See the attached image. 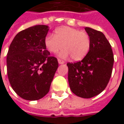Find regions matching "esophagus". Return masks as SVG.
Instances as JSON below:
<instances>
[{
  "instance_id": "esophagus-1",
  "label": "esophagus",
  "mask_w": 124,
  "mask_h": 124,
  "mask_svg": "<svg viewBox=\"0 0 124 124\" xmlns=\"http://www.w3.org/2000/svg\"><path fill=\"white\" fill-rule=\"evenodd\" d=\"M58 63H59L60 64H64V62L62 60H60V59H58Z\"/></svg>"
}]
</instances>
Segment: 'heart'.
Segmentation results:
<instances>
[{"label":"heart","instance_id":"b5f03b06","mask_svg":"<svg viewBox=\"0 0 124 124\" xmlns=\"http://www.w3.org/2000/svg\"><path fill=\"white\" fill-rule=\"evenodd\" d=\"M90 44L88 33L69 26L57 28L54 35L47 36L44 40L45 46L50 52L56 54L64 48L65 50L61 52L60 56L67 58L70 56L75 61L81 60L86 56Z\"/></svg>","mask_w":124,"mask_h":124}]
</instances>
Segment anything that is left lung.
I'll use <instances>...</instances> for the list:
<instances>
[{"label":"left lung","mask_w":124,"mask_h":124,"mask_svg":"<svg viewBox=\"0 0 124 124\" xmlns=\"http://www.w3.org/2000/svg\"><path fill=\"white\" fill-rule=\"evenodd\" d=\"M90 38V48L81 61L68 62V82L73 93L90 98L106 88L112 76L114 54L111 45L103 33L86 27Z\"/></svg>","instance_id":"obj_1"}]
</instances>
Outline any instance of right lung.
Returning <instances> with one entry per match:
<instances>
[{"instance_id":"1","label":"right lung","mask_w":124,"mask_h":124,"mask_svg":"<svg viewBox=\"0 0 124 124\" xmlns=\"http://www.w3.org/2000/svg\"><path fill=\"white\" fill-rule=\"evenodd\" d=\"M46 25H36L20 31L10 45L7 57V74L14 91L26 100H38L48 93L58 67L50 56L44 40Z\"/></svg>"}]
</instances>
